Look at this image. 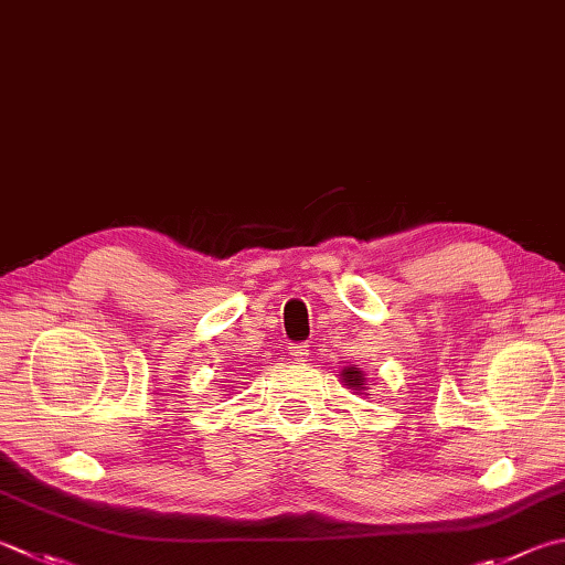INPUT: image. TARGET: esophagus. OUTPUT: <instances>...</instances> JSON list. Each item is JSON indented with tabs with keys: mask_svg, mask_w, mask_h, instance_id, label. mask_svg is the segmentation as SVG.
Returning a JSON list of instances; mask_svg holds the SVG:
<instances>
[{
	"mask_svg": "<svg viewBox=\"0 0 565 565\" xmlns=\"http://www.w3.org/2000/svg\"><path fill=\"white\" fill-rule=\"evenodd\" d=\"M289 355H291V361H299V363H303V361H309V345H291V351H289Z\"/></svg>",
	"mask_w": 565,
	"mask_h": 565,
	"instance_id": "obj_1",
	"label": "esophagus"
}]
</instances>
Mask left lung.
<instances>
[{
  "instance_id": "1",
  "label": "left lung",
  "mask_w": 565,
  "mask_h": 565,
  "mask_svg": "<svg viewBox=\"0 0 565 565\" xmlns=\"http://www.w3.org/2000/svg\"><path fill=\"white\" fill-rule=\"evenodd\" d=\"M341 383L351 390V393H355V395H367V377H365V373L361 371V367H355V365H345L343 371H341Z\"/></svg>"
}]
</instances>
